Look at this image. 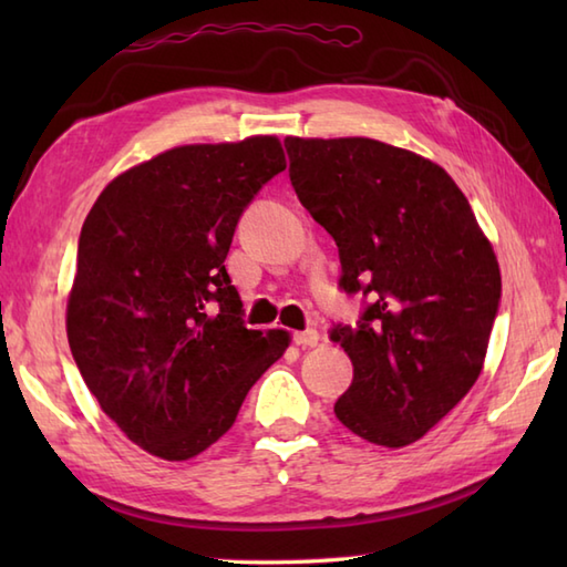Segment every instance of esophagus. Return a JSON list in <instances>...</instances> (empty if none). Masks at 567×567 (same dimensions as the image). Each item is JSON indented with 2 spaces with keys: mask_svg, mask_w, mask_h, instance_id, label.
<instances>
[{
  "mask_svg": "<svg viewBox=\"0 0 567 567\" xmlns=\"http://www.w3.org/2000/svg\"><path fill=\"white\" fill-rule=\"evenodd\" d=\"M295 343L297 346H302V348H311V346H317L319 343V331L317 329H305V331H297L295 336Z\"/></svg>",
  "mask_w": 567,
  "mask_h": 567,
  "instance_id": "obj_1",
  "label": "esophagus"
}]
</instances>
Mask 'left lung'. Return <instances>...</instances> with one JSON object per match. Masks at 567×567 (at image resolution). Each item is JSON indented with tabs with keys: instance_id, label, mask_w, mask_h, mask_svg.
Instances as JSON below:
<instances>
[{
	"instance_id": "obj_1",
	"label": "left lung",
	"mask_w": 567,
	"mask_h": 567,
	"mask_svg": "<svg viewBox=\"0 0 567 567\" xmlns=\"http://www.w3.org/2000/svg\"><path fill=\"white\" fill-rule=\"evenodd\" d=\"M290 183L339 246L353 323L329 339L353 363L333 412L370 443L402 449L463 400L485 363L502 277L451 175L372 138H285Z\"/></svg>"
}]
</instances>
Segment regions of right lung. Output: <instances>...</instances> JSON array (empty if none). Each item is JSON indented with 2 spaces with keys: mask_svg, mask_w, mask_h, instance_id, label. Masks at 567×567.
Returning a JSON list of instances; mask_svg holds the SVG:
<instances>
[{
  "mask_svg": "<svg viewBox=\"0 0 567 567\" xmlns=\"http://www.w3.org/2000/svg\"><path fill=\"white\" fill-rule=\"evenodd\" d=\"M282 171L275 136L179 146L112 179L82 224L70 351L143 451L165 461L207 451L290 343L246 327L224 265L238 219Z\"/></svg>",
  "mask_w": 567,
  "mask_h": 567,
  "instance_id": "right-lung-1",
  "label": "right lung"
}]
</instances>
